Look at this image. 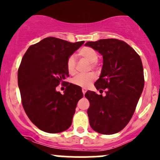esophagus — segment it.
I'll use <instances>...</instances> for the list:
<instances>
[{"label":"esophagus","mask_w":160,"mask_h":160,"mask_svg":"<svg viewBox=\"0 0 160 160\" xmlns=\"http://www.w3.org/2000/svg\"><path fill=\"white\" fill-rule=\"evenodd\" d=\"M82 92H83V94H85V93H86V92H87V89L83 88V89H82Z\"/></svg>","instance_id":"34e87169"}]
</instances>
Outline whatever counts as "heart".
<instances>
[{
	"mask_svg": "<svg viewBox=\"0 0 160 160\" xmlns=\"http://www.w3.org/2000/svg\"><path fill=\"white\" fill-rule=\"evenodd\" d=\"M79 55L81 58L87 59L90 63H96L98 60V53L95 50L89 47L81 48L79 51ZM95 65V63H93ZM67 69L68 72L71 74H73L75 72L76 69V59L73 56H70L67 59ZM95 75L93 73L87 75H77L73 79L72 82L75 85L80 86V87H86L89 86L92 82L95 80Z\"/></svg>",
	"mask_w": 160,
	"mask_h": 160,
	"instance_id": "b5f03b06",
	"label": "heart"
}]
</instances>
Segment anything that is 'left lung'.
I'll use <instances>...</instances> for the list:
<instances>
[{"instance_id": "left-lung-1", "label": "left lung", "mask_w": 160, "mask_h": 160, "mask_svg": "<svg viewBox=\"0 0 160 160\" xmlns=\"http://www.w3.org/2000/svg\"><path fill=\"white\" fill-rule=\"evenodd\" d=\"M102 56L100 78L94 86L106 90V95L88 90L89 122L96 132L105 135L122 130L132 118L144 87L143 67L140 57L126 42L117 39L88 41Z\"/></svg>"}]
</instances>
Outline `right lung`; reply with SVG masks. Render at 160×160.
Masks as SVG:
<instances>
[{"label":"right lung","instance_id":"right-lung-1","mask_svg":"<svg viewBox=\"0 0 160 160\" xmlns=\"http://www.w3.org/2000/svg\"><path fill=\"white\" fill-rule=\"evenodd\" d=\"M84 41L70 43L47 38L31 45L18 69V81L25 112L38 128L49 133L67 130L71 126L81 87L67 83L64 93L56 87L69 76L67 59Z\"/></svg>","mask_w":160,"mask_h":160}]
</instances>
